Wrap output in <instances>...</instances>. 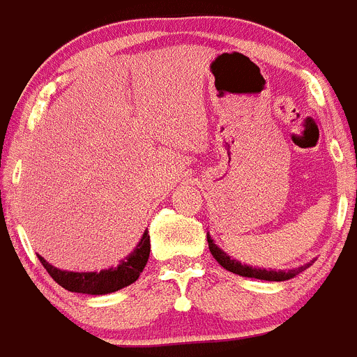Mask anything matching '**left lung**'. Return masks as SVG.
<instances>
[{"instance_id": "left-lung-1", "label": "left lung", "mask_w": 357, "mask_h": 357, "mask_svg": "<svg viewBox=\"0 0 357 357\" xmlns=\"http://www.w3.org/2000/svg\"><path fill=\"white\" fill-rule=\"evenodd\" d=\"M207 243H208V250H211L212 257L218 260L219 266H223L225 269L230 271V273L238 274V276H246V278H255V280H264V281H285L294 278L296 274L303 273L305 269H308L312 264H306V266L299 267V269H292V271H266V269H257V267H250V266H243L241 261L231 260L225 251L219 250L218 246L214 244L211 237L207 234Z\"/></svg>"}]
</instances>
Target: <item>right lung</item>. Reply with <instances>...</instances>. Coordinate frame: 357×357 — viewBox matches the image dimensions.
<instances>
[{"label": "right lung", "instance_id": "add662e5", "mask_svg": "<svg viewBox=\"0 0 357 357\" xmlns=\"http://www.w3.org/2000/svg\"><path fill=\"white\" fill-rule=\"evenodd\" d=\"M149 255L150 235L149 231H145L134 253L129 255L114 269L100 271V273H68V271H60L56 267H52L42 257H38V260L49 273V276L56 281L58 285L63 287L65 290L77 294H90V296H102V294L116 292V290L123 289V287L130 285V283L138 280L139 274L145 269L146 261H149Z\"/></svg>", "mask_w": 357, "mask_h": 357}]
</instances>
